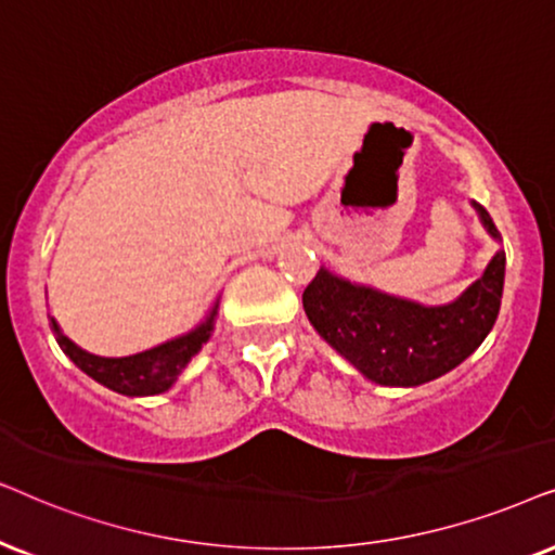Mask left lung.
<instances>
[{
  "mask_svg": "<svg viewBox=\"0 0 555 555\" xmlns=\"http://www.w3.org/2000/svg\"><path fill=\"white\" fill-rule=\"evenodd\" d=\"M475 205L492 238H500L490 212ZM505 284V250H498L482 276L460 299L441 307L390 297L339 279L327 269L301 294L312 327L380 386H421L469 358L490 335Z\"/></svg>",
  "mask_w": 555,
  "mask_h": 555,
  "instance_id": "left-lung-1",
  "label": "left lung"
}]
</instances>
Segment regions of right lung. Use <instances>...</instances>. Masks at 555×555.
<instances>
[{
    "label": "right lung",
    "mask_w": 555,
    "mask_h": 555,
    "mask_svg": "<svg viewBox=\"0 0 555 555\" xmlns=\"http://www.w3.org/2000/svg\"><path fill=\"white\" fill-rule=\"evenodd\" d=\"M216 314L218 301L212 305L210 314L195 330H190L188 335L169 339V343H162L152 347V350L129 354V358H99V354L80 350L76 343H70L63 335L53 317H50V324H53V335L61 350L68 354L80 371L91 375L93 380H99L101 386L124 396H157L175 386V380L180 378V373L188 367L190 360L208 343Z\"/></svg>",
    "instance_id": "add662e5"
}]
</instances>
